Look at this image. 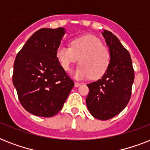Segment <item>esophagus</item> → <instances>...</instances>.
<instances>
[{
	"mask_svg": "<svg viewBox=\"0 0 150 150\" xmlns=\"http://www.w3.org/2000/svg\"><path fill=\"white\" fill-rule=\"evenodd\" d=\"M82 83L81 82H75V87H79V86H81Z\"/></svg>",
	"mask_w": 150,
	"mask_h": 150,
	"instance_id": "34e87169",
	"label": "esophagus"
}]
</instances>
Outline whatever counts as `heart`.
I'll use <instances>...</instances> for the list:
<instances>
[{
  "mask_svg": "<svg viewBox=\"0 0 150 150\" xmlns=\"http://www.w3.org/2000/svg\"><path fill=\"white\" fill-rule=\"evenodd\" d=\"M56 57L65 71L70 70L71 66L79 58L80 64L74 71L75 77L97 79L104 75L109 67L110 52L99 38L85 35L73 40L71 47L59 46Z\"/></svg>",
  "mask_w": 150,
  "mask_h": 150,
  "instance_id": "obj_1",
  "label": "heart"
}]
</instances>
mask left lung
Listing matches in <instances>:
<instances>
[{"label":"left lung","instance_id":"8db88e82","mask_svg":"<svg viewBox=\"0 0 150 150\" xmlns=\"http://www.w3.org/2000/svg\"><path fill=\"white\" fill-rule=\"evenodd\" d=\"M110 52V61L101 79L87 84L86 105L99 120H109L125 109L132 96L135 71L130 54L110 32L102 33Z\"/></svg>","mask_w":150,"mask_h":150}]
</instances>
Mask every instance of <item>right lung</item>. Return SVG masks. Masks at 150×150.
Returning <instances> with one entry per match:
<instances>
[{"instance_id": "1", "label": "right lung", "mask_w": 150, "mask_h": 150, "mask_svg": "<svg viewBox=\"0 0 150 150\" xmlns=\"http://www.w3.org/2000/svg\"><path fill=\"white\" fill-rule=\"evenodd\" d=\"M64 34L63 28L40 29L15 57L13 84L22 107L36 116L57 114L74 86L56 57Z\"/></svg>"}]
</instances>
